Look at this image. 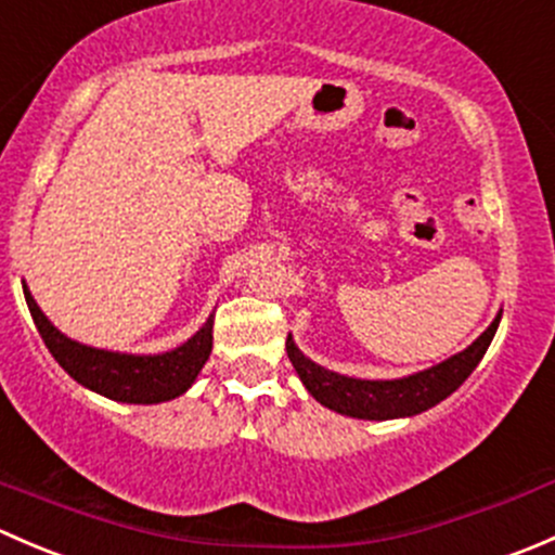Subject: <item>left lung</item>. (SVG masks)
Here are the masks:
<instances>
[{
	"mask_svg": "<svg viewBox=\"0 0 555 555\" xmlns=\"http://www.w3.org/2000/svg\"><path fill=\"white\" fill-rule=\"evenodd\" d=\"M500 319L502 311L464 351L427 367V371L411 373V376L402 378H376V382H371V378L340 376V373L327 371V367L309 360L295 346L293 335H287V357L295 371H298L300 382L309 389V395L330 411L340 413V416L365 418V422L411 418L443 402L446 397L453 395L459 386L467 382V376L478 367L486 349L494 340Z\"/></svg>",
	"mask_w": 555,
	"mask_h": 555,
	"instance_id": "left-lung-1",
	"label": "left lung"
}]
</instances>
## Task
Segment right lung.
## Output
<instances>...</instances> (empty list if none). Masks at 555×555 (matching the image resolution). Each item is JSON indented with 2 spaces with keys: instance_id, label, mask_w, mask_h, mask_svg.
Listing matches in <instances>:
<instances>
[{
  "instance_id": "add662e5",
  "label": "right lung",
  "mask_w": 555,
  "mask_h": 555,
  "mask_svg": "<svg viewBox=\"0 0 555 555\" xmlns=\"http://www.w3.org/2000/svg\"><path fill=\"white\" fill-rule=\"evenodd\" d=\"M24 295L39 335H42L44 346L55 357V362L77 384L115 402H131V405L169 402L193 386L201 367L206 365L211 354V327H215L211 313L201 324L198 333L190 335L177 349L160 351V354H128V351L96 349V346L69 338L44 317L37 300L31 298L26 282Z\"/></svg>"
}]
</instances>
